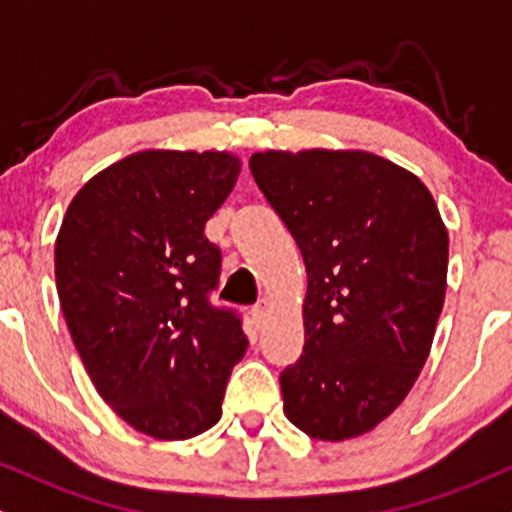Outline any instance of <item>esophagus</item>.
<instances>
[{
	"label": "esophagus",
	"instance_id": "esophagus-1",
	"mask_svg": "<svg viewBox=\"0 0 512 512\" xmlns=\"http://www.w3.org/2000/svg\"><path fill=\"white\" fill-rule=\"evenodd\" d=\"M267 310H269V303L267 301H260V303L255 305V308H252V317H255L257 322H262L264 315H267Z\"/></svg>",
	"mask_w": 512,
	"mask_h": 512
}]
</instances>
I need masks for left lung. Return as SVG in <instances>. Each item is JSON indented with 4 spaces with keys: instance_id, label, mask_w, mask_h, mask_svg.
<instances>
[{
    "instance_id": "1",
    "label": "left lung",
    "mask_w": 512,
    "mask_h": 512,
    "mask_svg": "<svg viewBox=\"0 0 512 512\" xmlns=\"http://www.w3.org/2000/svg\"><path fill=\"white\" fill-rule=\"evenodd\" d=\"M301 250L303 356L281 373L284 414L317 440L373 431L424 368L445 301L448 228L414 173L368 151L250 156Z\"/></svg>"
}]
</instances>
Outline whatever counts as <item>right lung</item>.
I'll return each instance as SVG.
<instances>
[{
  "mask_svg": "<svg viewBox=\"0 0 512 512\" xmlns=\"http://www.w3.org/2000/svg\"><path fill=\"white\" fill-rule=\"evenodd\" d=\"M238 173L228 151H139L93 175L57 233V293L88 378L151 438L214 426L248 349L240 317L209 303L221 250L204 236Z\"/></svg>",
  "mask_w": 512,
  "mask_h": 512,
  "instance_id": "1",
  "label": "right lung"
}]
</instances>
